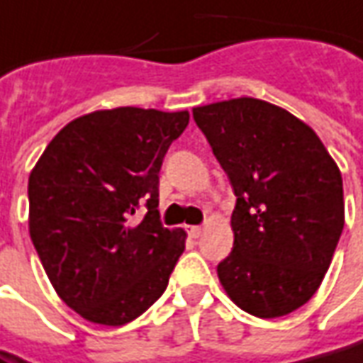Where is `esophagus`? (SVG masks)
Wrapping results in <instances>:
<instances>
[{
  "mask_svg": "<svg viewBox=\"0 0 363 363\" xmlns=\"http://www.w3.org/2000/svg\"><path fill=\"white\" fill-rule=\"evenodd\" d=\"M186 233L191 238H199L202 233H204V228L202 226H186Z\"/></svg>",
  "mask_w": 363,
  "mask_h": 363,
  "instance_id": "34e87169",
  "label": "esophagus"
}]
</instances>
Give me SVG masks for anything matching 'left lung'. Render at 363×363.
Wrapping results in <instances>:
<instances>
[{
    "instance_id": "obj_1",
    "label": "left lung",
    "mask_w": 363,
    "mask_h": 363,
    "mask_svg": "<svg viewBox=\"0 0 363 363\" xmlns=\"http://www.w3.org/2000/svg\"><path fill=\"white\" fill-rule=\"evenodd\" d=\"M192 117L236 194L218 280L244 312L286 316L320 288L344 230L340 169L304 121L260 99L194 107Z\"/></svg>"
}]
</instances>
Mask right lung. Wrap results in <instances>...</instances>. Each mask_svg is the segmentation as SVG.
Here are the masks:
<instances>
[{"mask_svg": "<svg viewBox=\"0 0 363 363\" xmlns=\"http://www.w3.org/2000/svg\"><path fill=\"white\" fill-rule=\"evenodd\" d=\"M189 111H95L71 121L29 174V234L59 298L123 326L167 290L186 233L159 220V172ZM143 201L147 214L137 221Z\"/></svg>", "mask_w": 363, "mask_h": 363, "instance_id": "right-lung-1", "label": "right lung"}]
</instances>
